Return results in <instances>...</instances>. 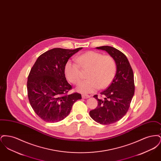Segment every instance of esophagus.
I'll return each instance as SVG.
<instances>
[{"label": "esophagus", "instance_id": "esophagus-1", "mask_svg": "<svg viewBox=\"0 0 161 161\" xmlns=\"http://www.w3.org/2000/svg\"><path fill=\"white\" fill-rule=\"evenodd\" d=\"M82 98H84V99H86V98H90V96L89 95H82Z\"/></svg>", "mask_w": 161, "mask_h": 161}]
</instances>
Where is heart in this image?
<instances>
[{"instance_id":"b5f03b06","label":"heart","mask_w":161,"mask_h":161,"mask_svg":"<svg viewBox=\"0 0 161 161\" xmlns=\"http://www.w3.org/2000/svg\"><path fill=\"white\" fill-rule=\"evenodd\" d=\"M76 61L69 60L64 66L66 78L72 83L76 84L81 78L80 68L89 69L87 80L79 82L77 90L83 93H89L98 89H104L111 83L116 71L114 58L103 55L95 51H88L75 57Z\"/></svg>"}]
</instances>
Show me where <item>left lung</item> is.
Here are the masks:
<instances>
[{
  "label": "left lung",
  "instance_id": "8db88e82",
  "mask_svg": "<svg viewBox=\"0 0 161 161\" xmlns=\"http://www.w3.org/2000/svg\"><path fill=\"white\" fill-rule=\"evenodd\" d=\"M96 49L106 51L114 58L116 72L111 84L101 94L103 98L93 97L98 102L97 107L89 115L97 123L108 125L116 123L126 114L135 92L133 72L126 56L114 47L103 46Z\"/></svg>",
  "mask_w": 161,
  "mask_h": 161
}]
</instances>
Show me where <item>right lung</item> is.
Masks as SVG:
<instances>
[{"label": "right lung", "mask_w": 161, "mask_h": 161, "mask_svg": "<svg viewBox=\"0 0 161 161\" xmlns=\"http://www.w3.org/2000/svg\"><path fill=\"white\" fill-rule=\"evenodd\" d=\"M75 49L54 48L38 57L28 78V96L31 107L48 123H57L68 116L74 103L81 99L80 93L68 94L72 88L66 80L64 66Z\"/></svg>", "instance_id": "1"}]
</instances>
